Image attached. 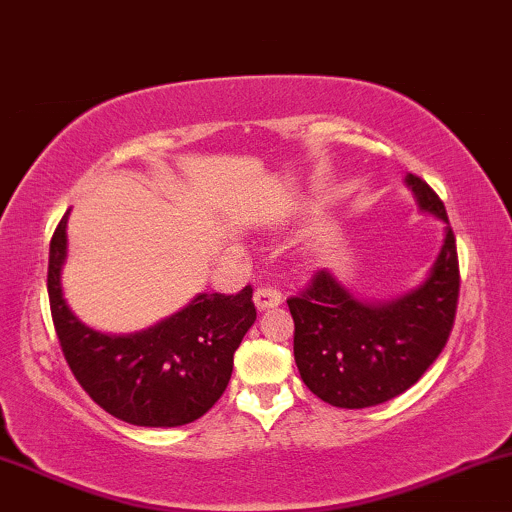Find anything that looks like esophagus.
Segmentation results:
<instances>
[{"label":"esophagus","mask_w":512,"mask_h":512,"mask_svg":"<svg viewBox=\"0 0 512 512\" xmlns=\"http://www.w3.org/2000/svg\"><path fill=\"white\" fill-rule=\"evenodd\" d=\"M252 300H255V307L260 309V312H264V309L278 307L283 297H281V293H278L276 288H257L255 290V297H252Z\"/></svg>","instance_id":"1"}]
</instances>
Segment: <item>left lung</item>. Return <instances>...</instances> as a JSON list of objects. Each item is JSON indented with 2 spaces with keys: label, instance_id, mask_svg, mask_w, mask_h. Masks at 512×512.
Segmentation results:
<instances>
[{
  "label": "left lung",
  "instance_id": "1",
  "mask_svg": "<svg viewBox=\"0 0 512 512\" xmlns=\"http://www.w3.org/2000/svg\"><path fill=\"white\" fill-rule=\"evenodd\" d=\"M418 208L446 224L444 245L423 286L392 302H364L321 269L288 297L295 364L316 397L340 409L383 404L416 385L449 340L458 288L456 236L444 203L416 174L406 177Z\"/></svg>",
  "mask_w": 512,
  "mask_h": 512
}]
</instances>
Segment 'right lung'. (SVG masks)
I'll return each instance as SVG.
<instances>
[{"mask_svg":"<svg viewBox=\"0 0 512 512\" xmlns=\"http://www.w3.org/2000/svg\"><path fill=\"white\" fill-rule=\"evenodd\" d=\"M66 224L68 212L51 236L47 290L63 357L82 390L111 416L144 428H177L205 416L229 385L234 352L257 319L252 288L200 293L141 333L94 331L63 297Z\"/></svg>","mask_w":512,"mask_h":512,"instance_id":"add662e5","label":"right lung"}]
</instances>
